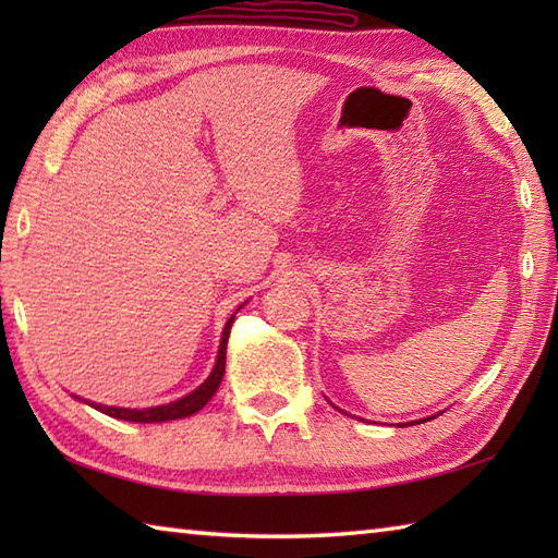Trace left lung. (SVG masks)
Here are the masks:
<instances>
[{"label":"left lung","instance_id":"1","mask_svg":"<svg viewBox=\"0 0 558 558\" xmlns=\"http://www.w3.org/2000/svg\"><path fill=\"white\" fill-rule=\"evenodd\" d=\"M429 420H434V417H429ZM429 420H420V422H429Z\"/></svg>","mask_w":558,"mask_h":558}]
</instances>
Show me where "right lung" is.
Returning a JSON list of instances; mask_svg holds the SVG:
<instances>
[{
    "instance_id": "add662e5",
    "label": "right lung",
    "mask_w": 558,
    "mask_h": 558,
    "mask_svg": "<svg viewBox=\"0 0 558 558\" xmlns=\"http://www.w3.org/2000/svg\"><path fill=\"white\" fill-rule=\"evenodd\" d=\"M242 310V306H240ZM236 314V312H234ZM234 314L228 318V324H225V330H222V338H220V350H218V360H216V366H213L210 376L206 378L204 384H201L196 390H192V393L174 400V402H168V405H158V408H146V410H129V408H108V405H96V402H88L83 400L86 405L100 410L102 414H110V417L114 420H124V422H170V420H182V417H189V414L198 412L201 408L206 405V402L216 396V390L222 381V374H225V352H228V338H230V328H232V322H234Z\"/></svg>"
}]
</instances>
